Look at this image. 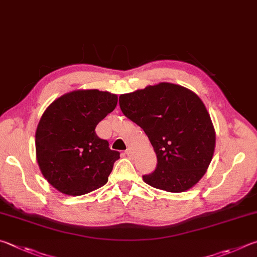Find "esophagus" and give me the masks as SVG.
Masks as SVG:
<instances>
[{"label":"esophagus","instance_id":"obj_1","mask_svg":"<svg viewBox=\"0 0 257 257\" xmlns=\"http://www.w3.org/2000/svg\"><path fill=\"white\" fill-rule=\"evenodd\" d=\"M125 154H126V156L128 157V158H131L132 155H133V152H132V150H131V149H127V150L125 151Z\"/></svg>","mask_w":257,"mask_h":257}]
</instances>
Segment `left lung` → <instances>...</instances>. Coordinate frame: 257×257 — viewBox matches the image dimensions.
Listing matches in <instances>:
<instances>
[{
  "mask_svg": "<svg viewBox=\"0 0 257 257\" xmlns=\"http://www.w3.org/2000/svg\"><path fill=\"white\" fill-rule=\"evenodd\" d=\"M123 114L149 138L157 168L143 181L172 193L186 192L212 160L215 131L200 97L182 85L160 82L119 96Z\"/></svg>",
  "mask_w": 257,
  "mask_h": 257,
  "instance_id": "left-lung-1",
  "label": "left lung"
}]
</instances>
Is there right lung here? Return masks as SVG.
<instances>
[{"instance_id":"right-lung-1","label":"right lung","mask_w":257,"mask_h":257,"mask_svg":"<svg viewBox=\"0 0 257 257\" xmlns=\"http://www.w3.org/2000/svg\"><path fill=\"white\" fill-rule=\"evenodd\" d=\"M116 105L117 94L90 89L67 92L46 108L36 130V158L54 188L78 196L108 182L119 152L94 128Z\"/></svg>"}]
</instances>
